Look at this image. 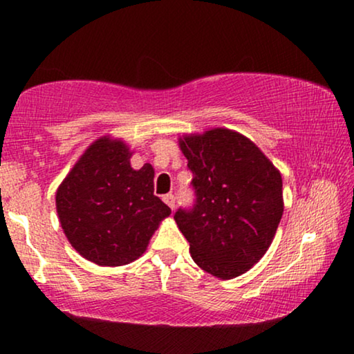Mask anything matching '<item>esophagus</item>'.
Wrapping results in <instances>:
<instances>
[{
	"label": "esophagus",
	"mask_w": 354,
	"mask_h": 354,
	"mask_svg": "<svg viewBox=\"0 0 354 354\" xmlns=\"http://www.w3.org/2000/svg\"><path fill=\"white\" fill-rule=\"evenodd\" d=\"M162 200H164V203H166L169 207H171V209H174V207H176V196H174V195H164Z\"/></svg>",
	"instance_id": "1"
}]
</instances>
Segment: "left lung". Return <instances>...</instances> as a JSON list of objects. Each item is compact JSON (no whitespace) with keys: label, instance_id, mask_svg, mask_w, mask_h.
Returning a JSON list of instances; mask_svg holds the SVG:
<instances>
[{"label":"left lung","instance_id":"1","mask_svg":"<svg viewBox=\"0 0 354 354\" xmlns=\"http://www.w3.org/2000/svg\"><path fill=\"white\" fill-rule=\"evenodd\" d=\"M178 145L196 200L174 219L203 270L222 280L239 277L263 258L277 232L280 172L250 138L229 129L185 135Z\"/></svg>","mask_w":354,"mask_h":354}]
</instances>
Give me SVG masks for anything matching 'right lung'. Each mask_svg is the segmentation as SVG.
I'll return each instance as SVG.
<instances>
[{
  "label": "right lung",
  "mask_w": 354,
  "mask_h": 354,
  "mask_svg": "<svg viewBox=\"0 0 354 354\" xmlns=\"http://www.w3.org/2000/svg\"><path fill=\"white\" fill-rule=\"evenodd\" d=\"M122 140L90 145L56 192L61 227L77 253L98 266H124L145 253L171 207L154 195V169L130 166Z\"/></svg>",
  "instance_id": "obj_1"
}]
</instances>
